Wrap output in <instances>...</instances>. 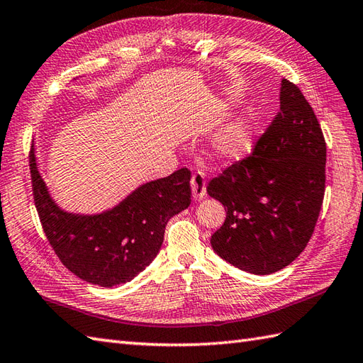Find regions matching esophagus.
Segmentation results:
<instances>
[{"label": "esophagus", "instance_id": "obj_1", "mask_svg": "<svg viewBox=\"0 0 363 363\" xmlns=\"http://www.w3.org/2000/svg\"><path fill=\"white\" fill-rule=\"evenodd\" d=\"M206 173L202 170H196L191 176V193L195 199H202L206 196Z\"/></svg>", "mask_w": 363, "mask_h": 363}]
</instances>
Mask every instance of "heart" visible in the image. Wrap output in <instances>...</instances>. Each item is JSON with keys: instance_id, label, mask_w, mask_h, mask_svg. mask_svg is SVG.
Listing matches in <instances>:
<instances>
[{"instance_id": "heart-1", "label": "heart", "mask_w": 363, "mask_h": 363, "mask_svg": "<svg viewBox=\"0 0 363 363\" xmlns=\"http://www.w3.org/2000/svg\"><path fill=\"white\" fill-rule=\"evenodd\" d=\"M252 125L247 119H238L218 134L215 148L223 157H238L250 147Z\"/></svg>"}]
</instances>
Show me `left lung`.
<instances>
[{
  "instance_id": "1",
  "label": "left lung",
  "mask_w": 363,
  "mask_h": 363,
  "mask_svg": "<svg viewBox=\"0 0 363 363\" xmlns=\"http://www.w3.org/2000/svg\"><path fill=\"white\" fill-rule=\"evenodd\" d=\"M326 142L313 106L281 80L280 111L254 150L210 179L225 208L210 242L241 271L266 275L296 259L313 237L325 196Z\"/></svg>"
}]
</instances>
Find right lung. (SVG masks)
Returning <instances> with one entry per match:
<instances>
[{"mask_svg": "<svg viewBox=\"0 0 363 363\" xmlns=\"http://www.w3.org/2000/svg\"><path fill=\"white\" fill-rule=\"evenodd\" d=\"M29 167L33 202L55 255L74 275L104 288L130 281L142 272L161 249L168 220L190 206L191 173L179 168L142 185L106 213H65L48 195L33 148Z\"/></svg>", "mask_w": 363, "mask_h": 363, "instance_id": "1", "label": "right lung"}]
</instances>
